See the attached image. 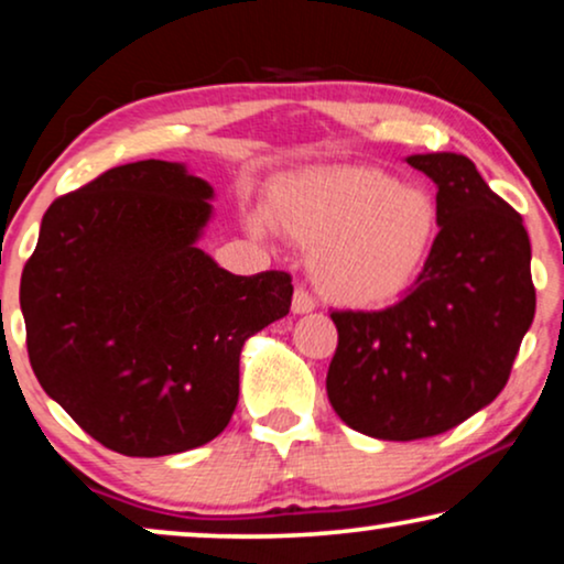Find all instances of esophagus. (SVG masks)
Returning <instances> with one entry per match:
<instances>
[{"instance_id":"obj_1","label":"esophagus","mask_w":564,"mask_h":564,"mask_svg":"<svg viewBox=\"0 0 564 564\" xmlns=\"http://www.w3.org/2000/svg\"><path fill=\"white\" fill-rule=\"evenodd\" d=\"M315 311V300L305 288H295L292 292V313H311Z\"/></svg>"}]
</instances>
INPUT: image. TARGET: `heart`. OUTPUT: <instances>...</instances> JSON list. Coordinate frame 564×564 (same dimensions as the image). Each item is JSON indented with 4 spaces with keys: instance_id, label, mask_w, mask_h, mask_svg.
<instances>
[{
    "instance_id": "obj_1",
    "label": "heart",
    "mask_w": 564,
    "mask_h": 564,
    "mask_svg": "<svg viewBox=\"0 0 564 564\" xmlns=\"http://www.w3.org/2000/svg\"><path fill=\"white\" fill-rule=\"evenodd\" d=\"M269 220L313 251V280L330 300L369 307L413 288L436 246L442 210L421 184L372 166H334L280 184Z\"/></svg>"
}]
</instances>
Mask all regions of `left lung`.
Segmentation results:
<instances>
[{
	"label": "left lung",
	"mask_w": 564,
	"mask_h": 564,
	"mask_svg": "<svg viewBox=\"0 0 564 564\" xmlns=\"http://www.w3.org/2000/svg\"><path fill=\"white\" fill-rule=\"evenodd\" d=\"M408 164L438 187L442 228L426 267L384 311H330V405L384 442L438 436L492 403L536 311L521 215L462 153H415Z\"/></svg>",
	"instance_id": "1"
}]
</instances>
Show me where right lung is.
Listing matches in <instances>:
<instances>
[{
  "label": "right lung",
  "instance_id": "1",
  "mask_svg": "<svg viewBox=\"0 0 564 564\" xmlns=\"http://www.w3.org/2000/svg\"><path fill=\"white\" fill-rule=\"evenodd\" d=\"M210 184L149 159L53 199L20 280L30 367L107 449L203 446L238 403L243 341L284 318L288 272L230 274L195 241Z\"/></svg>",
  "mask_w": 564,
  "mask_h": 564
}]
</instances>
